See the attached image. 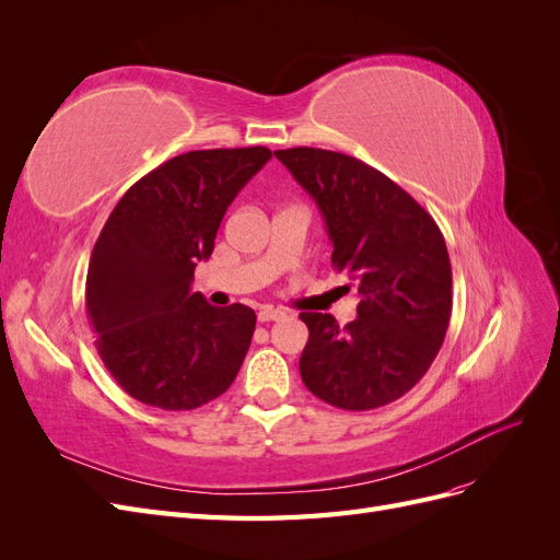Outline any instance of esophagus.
Listing matches in <instances>:
<instances>
[{
	"mask_svg": "<svg viewBox=\"0 0 560 560\" xmlns=\"http://www.w3.org/2000/svg\"><path fill=\"white\" fill-rule=\"evenodd\" d=\"M257 317H259V322H278V319L287 317V313H284V311H278V308L266 306V308H261V311L257 313Z\"/></svg>",
	"mask_w": 560,
	"mask_h": 560,
	"instance_id": "obj_1",
	"label": "esophagus"
}]
</instances>
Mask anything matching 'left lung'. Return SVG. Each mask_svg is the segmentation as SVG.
I'll use <instances>...</instances> for the list:
<instances>
[{
	"label": "left lung",
	"instance_id": "obj_1",
	"mask_svg": "<svg viewBox=\"0 0 560 560\" xmlns=\"http://www.w3.org/2000/svg\"><path fill=\"white\" fill-rule=\"evenodd\" d=\"M278 161L325 217L331 264L358 282V319L301 313L299 371L315 397L346 411L378 409L425 376L451 319V261L434 219L401 186L338 151L294 147Z\"/></svg>",
	"mask_w": 560,
	"mask_h": 560
}]
</instances>
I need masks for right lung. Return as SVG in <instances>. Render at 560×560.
Here are the masks:
<instances>
[{"label":"right lung","mask_w":560,"mask_h":560,"mask_svg":"<svg viewBox=\"0 0 560 560\" xmlns=\"http://www.w3.org/2000/svg\"><path fill=\"white\" fill-rule=\"evenodd\" d=\"M270 149H202L135 182L93 247L86 311L114 381L147 406L191 411L238 376L257 315L243 303L210 306L194 270Z\"/></svg>","instance_id":"obj_1"}]
</instances>
